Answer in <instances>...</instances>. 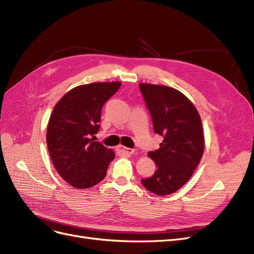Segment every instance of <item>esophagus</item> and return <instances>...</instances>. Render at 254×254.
Masks as SVG:
<instances>
[{"mask_svg": "<svg viewBox=\"0 0 254 254\" xmlns=\"http://www.w3.org/2000/svg\"><path fill=\"white\" fill-rule=\"evenodd\" d=\"M117 150L121 153H124V155H132V153L134 152L133 149L125 147V146H123V145H119L117 147Z\"/></svg>", "mask_w": 254, "mask_h": 254, "instance_id": "1", "label": "esophagus"}]
</instances>
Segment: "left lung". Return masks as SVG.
I'll return each mask as SVG.
<instances>
[{
	"instance_id": "left-lung-1",
	"label": "left lung",
	"mask_w": 254,
	"mask_h": 254,
	"mask_svg": "<svg viewBox=\"0 0 254 254\" xmlns=\"http://www.w3.org/2000/svg\"><path fill=\"white\" fill-rule=\"evenodd\" d=\"M139 86L151 114L153 131L163 136L160 148L148 152L157 170L141 182L153 194L170 195L189 181L202 158L201 119L180 91L161 84L140 82Z\"/></svg>"
}]
</instances>
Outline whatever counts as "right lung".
Instances as JSON below:
<instances>
[{
  "label": "right lung",
  "mask_w": 254,
  "mask_h": 254,
  "mask_svg": "<svg viewBox=\"0 0 254 254\" xmlns=\"http://www.w3.org/2000/svg\"><path fill=\"white\" fill-rule=\"evenodd\" d=\"M122 82H93L70 90L51 114L47 144L52 162L65 182L89 189L101 182L115 153L95 141L104 104Z\"/></svg>",
  "instance_id": "obj_1"
}]
</instances>
